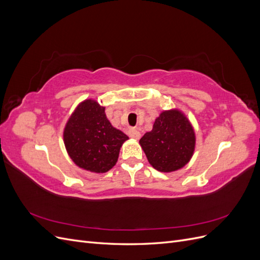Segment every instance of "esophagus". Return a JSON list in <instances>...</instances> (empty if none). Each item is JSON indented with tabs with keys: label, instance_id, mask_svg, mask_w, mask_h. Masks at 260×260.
Wrapping results in <instances>:
<instances>
[{
	"label": "esophagus",
	"instance_id": "obj_1",
	"mask_svg": "<svg viewBox=\"0 0 260 260\" xmlns=\"http://www.w3.org/2000/svg\"><path fill=\"white\" fill-rule=\"evenodd\" d=\"M129 136H130V138H132V139L139 140V139L141 138V133H140V131H139L138 129L132 128V129L129 130Z\"/></svg>",
	"mask_w": 260,
	"mask_h": 260
}]
</instances>
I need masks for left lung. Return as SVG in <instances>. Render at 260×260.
<instances>
[{
    "mask_svg": "<svg viewBox=\"0 0 260 260\" xmlns=\"http://www.w3.org/2000/svg\"><path fill=\"white\" fill-rule=\"evenodd\" d=\"M195 144L193 125L178 108L162 111L155 119L153 129L140 140L148 162L160 172L183 168L192 158Z\"/></svg>",
    "mask_w": 260,
    "mask_h": 260,
    "instance_id": "8db88e82",
    "label": "left lung"
}]
</instances>
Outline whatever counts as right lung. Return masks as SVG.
<instances>
[{
	"mask_svg": "<svg viewBox=\"0 0 260 260\" xmlns=\"http://www.w3.org/2000/svg\"><path fill=\"white\" fill-rule=\"evenodd\" d=\"M62 140L69 157L78 167L104 174L115 166L120 147L129 137L113 127L104 106L95 100L86 99L68 118Z\"/></svg>",
	"mask_w": 260,
	"mask_h": 260,
	"instance_id": "right-lung-1",
	"label": "right lung"
}]
</instances>
